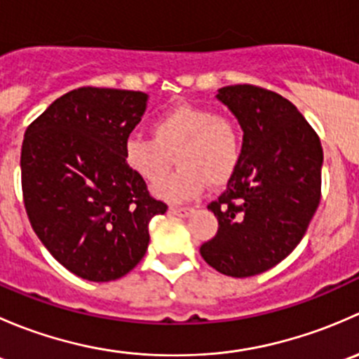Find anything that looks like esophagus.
Instances as JSON below:
<instances>
[{
  "instance_id": "obj_1",
  "label": "esophagus",
  "mask_w": 359,
  "mask_h": 359,
  "mask_svg": "<svg viewBox=\"0 0 359 359\" xmlns=\"http://www.w3.org/2000/svg\"><path fill=\"white\" fill-rule=\"evenodd\" d=\"M170 212L173 215H179V217H187L194 212L193 206H170Z\"/></svg>"
}]
</instances>
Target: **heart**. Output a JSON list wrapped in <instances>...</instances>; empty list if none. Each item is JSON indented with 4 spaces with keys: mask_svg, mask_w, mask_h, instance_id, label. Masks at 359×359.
I'll return each instance as SVG.
<instances>
[{
    "mask_svg": "<svg viewBox=\"0 0 359 359\" xmlns=\"http://www.w3.org/2000/svg\"><path fill=\"white\" fill-rule=\"evenodd\" d=\"M151 132L154 140L137 133L126 137L123 161L144 182L156 184L175 154L181 168L156 186V194L165 200H193L208 182L212 187L226 186L240 168L245 137L233 114L179 104L158 114Z\"/></svg>",
    "mask_w": 359,
    "mask_h": 359,
    "instance_id": "obj_1",
    "label": "heart"
}]
</instances>
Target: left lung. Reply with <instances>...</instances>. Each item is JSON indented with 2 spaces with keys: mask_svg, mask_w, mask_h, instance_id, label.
<instances>
[{
  "mask_svg": "<svg viewBox=\"0 0 359 359\" xmlns=\"http://www.w3.org/2000/svg\"><path fill=\"white\" fill-rule=\"evenodd\" d=\"M245 132L240 168L208 205L217 234L201 245L208 266L248 278L287 259L321 200L323 147L313 126L280 93L255 85L219 90Z\"/></svg>",
  "mask_w": 359,
  "mask_h": 359,
  "instance_id": "1",
  "label": "left lung"
}]
</instances>
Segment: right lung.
Segmentation results:
<instances>
[{"mask_svg": "<svg viewBox=\"0 0 359 359\" xmlns=\"http://www.w3.org/2000/svg\"><path fill=\"white\" fill-rule=\"evenodd\" d=\"M147 100L142 92L81 86L25 130L20 172L29 222L83 280L130 273L149 245V220L168 208L123 161V142Z\"/></svg>", "mask_w": 359, "mask_h": 359, "instance_id": "right-lung-1", "label": "right lung"}]
</instances>
